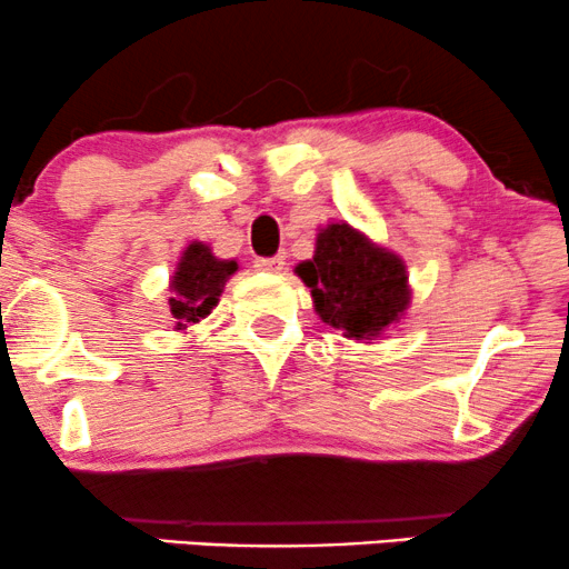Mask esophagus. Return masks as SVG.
<instances>
[{
  "instance_id": "1",
  "label": "esophagus",
  "mask_w": 569,
  "mask_h": 569,
  "mask_svg": "<svg viewBox=\"0 0 569 569\" xmlns=\"http://www.w3.org/2000/svg\"><path fill=\"white\" fill-rule=\"evenodd\" d=\"M257 270H262V272H283L286 270V259L283 257H272V259H257Z\"/></svg>"
}]
</instances>
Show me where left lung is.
Listing matches in <instances>:
<instances>
[{"mask_svg": "<svg viewBox=\"0 0 569 569\" xmlns=\"http://www.w3.org/2000/svg\"><path fill=\"white\" fill-rule=\"evenodd\" d=\"M310 289L312 310L352 342H377L411 307L407 262L348 221H326L316 251L293 267Z\"/></svg>", "mask_w": 569, "mask_h": 569, "instance_id": "8db88e82", "label": "left lung"}]
</instances>
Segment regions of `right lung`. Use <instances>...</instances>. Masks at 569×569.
Returning a JSON list of instances; mask_svg holds the SVG:
<instances>
[{
  "label": "right lung",
  "instance_id": "add662e5",
  "mask_svg": "<svg viewBox=\"0 0 569 569\" xmlns=\"http://www.w3.org/2000/svg\"><path fill=\"white\" fill-rule=\"evenodd\" d=\"M238 270V259H219L211 243L192 240L179 253V262H176L171 280H168V291H171L168 307H171L173 331H187L189 326L211 316L227 280Z\"/></svg>",
  "mask_w": 569,
  "mask_h": 569
}]
</instances>
